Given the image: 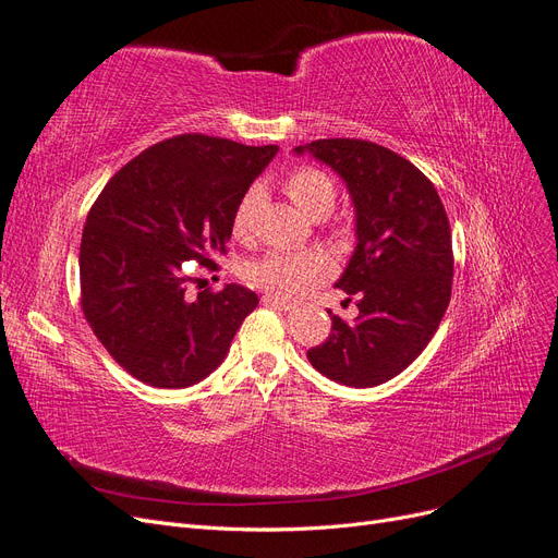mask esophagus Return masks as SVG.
I'll list each match as a JSON object with an SVG mask.
<instances>
[{"mask_svg":"<svg viewBox=\"0 0 558 558\" xmlns=\"http://www.w3.org/2000/svg\"><path fill=\"white\" fill-rule=\"evenodd\" d=\"M263 305H265V307L281 310V312H289V310H293V305H291L289 300L277 298V295H269V293H265V295H263Z\"/></svg>","mask_w":558,"mask_h":558,"instance_id":"34e87169","label":"esophagus"}]
</instances>
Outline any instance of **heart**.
Here are the masks:
<instances>
[{"label":"heart","mask_w":558,"mask_h":558,"mask_svg":"<svg viewBox=\"0 0 558 558\" xmlns=\"http://www.w3.org/2000/svg\"><path fill=\"white\" fill-rule=\"evenodd\" d=\"M286 191H289L291 199L300 211L307 216L314 214H330L337 199L335 183L328 174L314 167H300V170L291 172L286 179ZM258 191L251 189L240 199L238 209L232 216V232L238 238H244L248 230V214L253 202H256ZM244 279L279 298H295L312 289L314 283L324 281L332 272V258L320 248H307V251H267L263 256L253 258L244 265Z\"/></svg>","instance_id":"obj_1"}]
</instances>
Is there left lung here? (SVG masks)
Instances as JSON below:
<instances>
[{
  "label": "left lung",
  "instance_id": "obj_1",
  "mask_svg": "<svg viewBox=\"0 0 558 558\" xmlns=\"http://www.w3.org/2000/svg\"><path fill=\"white\" fill-rule=\"evenodd\" d=\"M328 165L356 214V248L337 289L359 295V316L328 312V340L307 351L328 379L369 388L400 375L428 347L451 298L449 218L416 167L363 140H316L293 148Z\"/></svg>",
  "mask_w": 558,
  "mask_h": 558
}]
</instances>
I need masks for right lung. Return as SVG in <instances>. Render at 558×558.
Masks as SVG:
<instances>
[{
	"mask_svg": "<svg viewBox=\"0 0 558 558\" xmlns=\"http://www.w3.org/2000/svg\"><path fill=\"white\" fill-rule=\"evenodd\" d=\"M277 150L179 134L130 160L95 199L81 238V305L132 377L185 388L228 356L258 295L238 283L191 295L189 269L226 251L234 209Z\"/></svg>",
	"mask_w": 558,
	"mask_h": 558,
	"instance_id": "1",
	"label": "right lung"
}]
</instances>
